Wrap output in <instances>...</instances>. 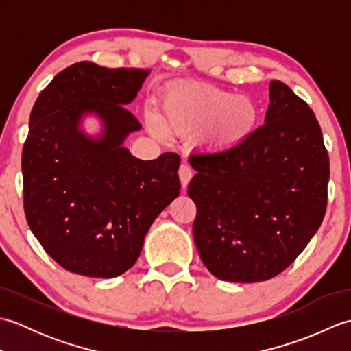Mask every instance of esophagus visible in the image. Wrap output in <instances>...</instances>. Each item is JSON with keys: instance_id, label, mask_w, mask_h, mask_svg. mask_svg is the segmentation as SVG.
Here are the masks:
<instances>
[{"instance_id": "esophagus-1", "label": "esophagus", "mask_w": 351, "mask_h": 351, "mask_svg": "<svg viewBox=\"0 0 351 351\" xmlns=\"http://www.w3.org/2000/svg\"><path fill=\"white\" fill-rule=\"evenodd\" d=\"M178 175H180V180H181V185L185 189L189 185V182L191 181V176H193V169L189 166V164H181L180 170H178Z\"/></svg>"}]
</instances>
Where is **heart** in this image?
Here are the masks:
<instances>
[{
	"label": "heart",
	"instance_id": "heart-1",
	"mask_svg": "<svg viewBox=\"0 0 351 351\" xmlns=\"http://www.w3.org/2000/svg\"><path fill=\"white\" fill-rule=\"evenodd\" d=\"M258 108L247 96L208 84L187 83L164 93L161 123L173 134L206 136L221 146L237 145L255 130Z\"/></svg>",
	"mask_w": 351,
	"mask_h": 351
}]
</instances>
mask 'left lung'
Segmentation results:
<instances>
[{"label": "left lung", "instance_id": "8db88e82", "mask_svg": "<svg viewBox=\"0 0 351 351\" xmlns=\"http://www.w3.org/2000/svg\"><path fill=\"white\" fill-rule=\"evenodd\" d=\"M189 184L193 237L215 278L261 282L282 273L324 219L329 155L314 111L282 81L270 83L265 123L232 147L196 152Z\"/></svg>", "mask_w": 351, "mask_h": 351}]
</instances>
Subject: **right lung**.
Instances as JSON below:
<instances>
[{"label":"right lung","mask_w":351,"mask_h":351,"mask_svg":"<svg viewBox=\"0 0 351 351\" xmlns=\"http://www.w3.org/2000/svg\"><path fill=\"white\" fill-rule=\"evenodd\" d=\"M147 75L80 62L57 73L29 114L22 149L25 217L64 270L121 276L136 264L154 220L180 195V155L143 161L122 146L141 130L125 106ZM90 112L104 125L98 139L79 130Z\"/></svg>","instance_id":"1"}]
</instances>
